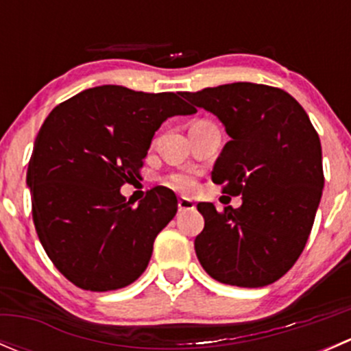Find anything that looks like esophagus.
I'll list each match as a JSON object with an SVG mask.
<instances>
[{"label": "esophagus", "mask_w": 351, "mask_h": 351, "mask_svg": "<svg viewBox=\"0 0 351 351\" xmlns=\"http://www.w3.org/2000/svg\"><path fill=\"white\" fill-rule=\"evenodd\" d=\"M195 208V204H193V200H190V198L186 197H182L178 200V210L180 212H185V210H193Z\"/></svg>", "instance_id": "34e87169"}]
</instances>
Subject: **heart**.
I'll return each mask as SVG.
<instances>
[{
  "instance_id": "heart-1",
  "label": "heart",
  "mask_w": 351,
  "mask_h": 351,
  "mask_svg": "<svg viewBox=\"0 0 351 351\" xmlns=\"http://www.w3.org/2000/svg\"><path fill=\"white\" fill-rule=\"evenodd\" d=\"M166 183H168L171 189L178 190V192H192L195 189V178H193L192 173H173L166 178Z\"/></svg>"
}]
</instances>
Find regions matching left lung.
<instances>
[{"label":"left lung","instance_id":"1","mask_svg":"<svg viewBox=\"0 0 351 351\" xmlns=\"http://www.w3.org/2000/svg\"><path fill=\"white\" fill-rule=\"evenodd\" d=\"M214 113L231 137L212 169V182L241 207L219 212L200 202L204 231L195 253L221 284L256 289L293 267L313 229L323 195L319 136L299 101L280 88L231 83L182 93Z\"/></svg>","mask_w":351,"mask_h":351}]
</instances>
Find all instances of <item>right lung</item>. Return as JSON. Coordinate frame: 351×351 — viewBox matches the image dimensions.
<instances>
[{
	"instance_id": "obj_1",
	"label": "right lung",
	"mask_w": 351,
	"mask_h": 351,
	"mask_svg": "<svg viewBox=\"0 0 351 351\" xmlns=\"http://www.w3.org/2000/svg\"><path fill=\"white\" fill-rule=\"evenodd\" d=\"M195 112L180 93L104 84L49 113L35 139L27 186L38 239L67 280L108 292L143 275L178 200L156 186L132 207L120 186L139 176L166 119Z\"/></svg>"
}]
</instances>
